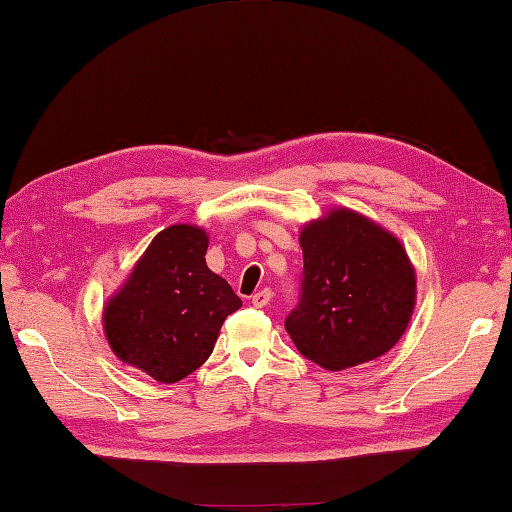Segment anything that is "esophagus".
<instances>
[{
  "label": "esophagus",
  "instance_id": "34e87169",
  "mask_svg": "<svg viewBox=\"0 0 512 512\" xmlns=\"http://www.w3.org/2000/svg\"><path fill=\"white\" fill-rule=\"evenodd\" d=\"M270 297H273V293H270V288H262V290H257V293L253 295V299H250V302H253L255 308H264V306H268Z\"/></svg>",
  "mask_w": 512,
  "mask_h": 512
}]
</instances>
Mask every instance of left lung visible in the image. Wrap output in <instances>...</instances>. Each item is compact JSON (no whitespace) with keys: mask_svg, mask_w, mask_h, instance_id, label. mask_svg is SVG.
<instances>
[{"mask_svg":"<svg viewBox=\"0 0 512 512\" xmlns=\"http://www.w3.org/2000/svg\"><path fill=\"white\" fill-rule=\"evenodd\" d=\"M304 279L286 317L293 344L326 370H346L386 355L406 333L417 275L402 242L373 219L330 208L299 230Z\"/></svg>","mask_w":512,"mask_h":512,"instance_id":"left-lung-1","label":"left lung"}]
</instances>
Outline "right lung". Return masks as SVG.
I'll return each mask as SVG.
<instances>
[{"label": "right lung", "instance_id": "1", "mask_svg": "<svg viewBox=\"0 0 512 512\" xmlns=\"http://www.w3.org/2000/svg\"><path fill=\"white\" fill-rule=\"evenodd\" d=\"M206 250L208 233L193 224L168 226L148 244L102 313L119 362L175 384L210 357L242 299L206 266Z\"/></svg>", "mask_w": 512, "mask_h": 512}]
</instances>
